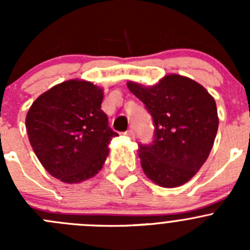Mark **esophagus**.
<instances>
[{
    "label": "esophagus",
    "instance_id": "34e87169",
    "mask_svg": "<svg viewBox=\"0 0 250 250\" xmlns=\"http://www.w3.org/2000/svg\"><path fill=\"white\" fill-rule=\"evenodd\" d=\"M125 134L127 135V137H129L130 139H133V138H134V130H133V129H128L127 132L125 133Z\"/></svg>",
    "mask_w": 250,
    "mask_h": 250
}]
</instances>
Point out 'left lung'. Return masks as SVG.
<instances>
[{
    "label": "left lung",
    "instance_id": "left-lung-1",
    "mask_svg": "<svg viewBox=\"0 0 250 250\" xmlns=\"http://www.w3.org/2000/svg\"><path fill=\"white\" fill-rule=\"evenodd\" d=\"M130 92L152 116L153 140L139 144L141 167L162 188L188 183L208 158L218 132L214 98L200 83L168 75L152 87L128 82Z\"/></svg>",
    "mask_w": 250,
    "mask_h": 250
}]
</instances>
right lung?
<instances>
[{"label":"right lung","instance_id":"obj_1","mask_svg":"<svg viewBox=\"0 0 250 250\" xmlns=\"http://www.w3.org/2000/svg\"><path fill=\"white\" fill-rule=\"evenodd\" d=\"M102 88L70 80L40 95L27 111L26 130L34 152L50 175L81 183L102 169L117 133L102 110Z\"/></svg>","mask_w":250,"mask_h":250}]
</instances>
